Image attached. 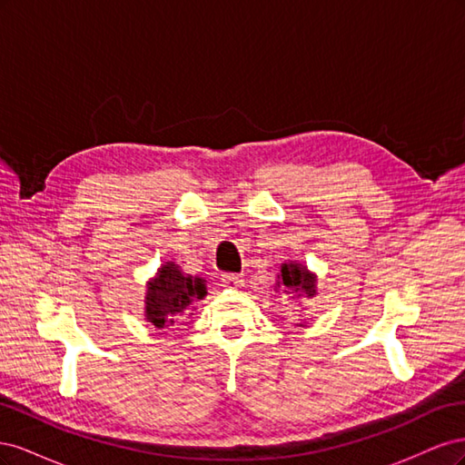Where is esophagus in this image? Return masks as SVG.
I'll return each instance as SVG.
<instances>
[{
  "instance_id": "obj_1",
  "label": "esophagus",
  "mask_w": 465,
  "mask_h": 465,
  "mask_svg": "<svg viewBox=\"0 0 465 465\" xmlns=\"http://www.w3.org/2000/svg\"><path fill=\"white\" fill-rule=\"evenodd\" d=\"M242 285H244V279L238 277V275L227 273V275L221 277V287H224V289H238Z\"/></svg>"
}]
</instances>
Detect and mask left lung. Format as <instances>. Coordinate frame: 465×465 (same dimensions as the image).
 <instances>
[{"instance_id":"obj_1","label":"left lung","mask_w":465,"mask_h":465,"mask_svg":"<svg viewBox=\"0 0 465 465\" xmlns=\"http://www.w3.org/2000/svg\"><path fill=\"white\" fill-rule=\"evenodd\" d=\"M275 292L279 289L285 294H289V299L294 301H311L318 294V275L314 272L308 270V267L297 260H289L281 263V270L277 273ZM294 326L304 328L306 322L301 320L294 323Z\"/></svg>"}]
</instances>
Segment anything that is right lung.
<instances>
[{
	"mask_svg": "<svg viewBox=\"0 0 465 465\" xmlns=\"http://www.w3.org/2000/svg\"><path fill=\"white\" fill-rule=\"evenodd\" d=\"M145 287L143 316L159 330L193 316L195 304L207 297L205 279L184 273L176 262L161 263Z\"/></svg>",
	"mask_w": 465,
	"mask_h": 465,
	"instance_id": "add662e5",
	"label": "right lung"
}]
</instances>
